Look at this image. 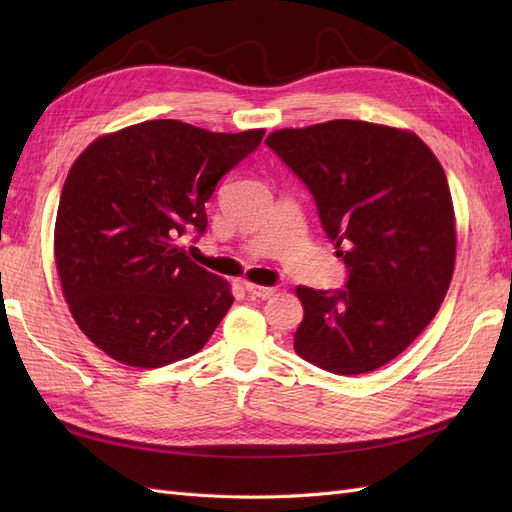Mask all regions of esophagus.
<instances>
[{
    "label": "esophagus",
    "mask_w": 512,
    "mask_h": 512,
    "mask_svg": "<svg viewBox=\"0 0 512 512\" xmlns=\"http://www.w3.org/2000/svg\"><path fill=\"white\" fill-rule=\"evenodd\" d=\"M245 290L256 299H271L277 292V288H273V286H258V284H245Z\"/></svg>",
    "instance_id": "34e87169"
}]
</instances>
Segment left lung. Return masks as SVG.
I'll return each mask as SVG.
<instances>
[{"mask_svg":"<svg viewBox=\"0 0 512 512\" xmlns=\"http://www.w3.org/2000/svg\"><path fill=\"white\" fill-rule=\"evenodd\" d=\"M314 196L346 288H297L301 359L367 374L404 352L438 314L455 269V213L444 170L412 132L335 119L265 141Z\"/></svg>","mask_w":512,"mask_h":512,"instance_id":"1","label":"left lung"}]
</instances>
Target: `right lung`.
<instances>
[{"label":"right lung","mask_w":512,"mask_h":512,"mask_svg":"<svg viewBox=\"0 0 512 512\" xmlns=\"http://www.w3.org/2000/svg\"><path fill=\"white\" fill-rule=\"evenodd\" d=\"M262 136L156 119L76 158L59 198L55 262L72 318L111 359L145 369L188 359L226 316L228 282L177 243L205 235L215 185Z\"/></svg>","instance_id":"obj_1"}]
</instances>
